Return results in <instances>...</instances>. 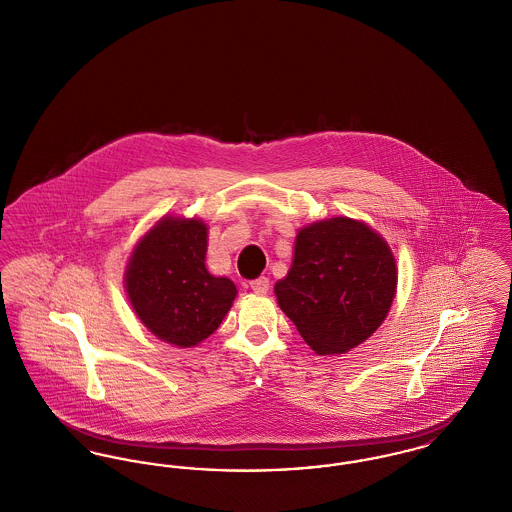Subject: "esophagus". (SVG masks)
<instances>
[{"label": "esophagus", "instance_id": "esophagus-1", "mask_svg": "<svg viewBox=\"0 0 512 512\" xmlns=\"http://www.w3.org/2000/svg\"><path fill=\"white\" fill-rule=\"evenodd\" d=\"M250 289L258 295H264L270 291V279L268 277H258V279H252L250 281Z\"/></svg>", "mask_w": 512, "mask_h": 512}]
</instances>
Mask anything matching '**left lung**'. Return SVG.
<instances>
[{
  "label": "left lung",
  "instance_id": "obj_1",
  "mask_svg": "<svg viewBox=\"0 0 512 512\" xmlns=\"http://www.w3.org/2000/svg\"><path fill=\"white\" fill-rule=\"evenodd\" d=\"M396 262L365 223L336 217L299 231L293 266L275 283L281 310L320 355L345 353L386 318L396 293Z\"/></svg>",
  "mask_w": 512,
  "mask_h": 512
}]
</instances>
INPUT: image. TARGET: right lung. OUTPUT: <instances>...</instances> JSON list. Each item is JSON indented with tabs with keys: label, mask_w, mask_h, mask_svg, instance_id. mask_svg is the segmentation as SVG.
I'll use <instances>...</instances> for the list:
<instances>
[{
	"label": "right lung",
	"mask_w": 512,
	"mask_h": 512,
	"mask_svg": "<svg viewBox=\"0 0 512 512\" xmlns=\"http://www.w3.org/2000/svg\"><path fill=\"white\" fill-rule=\"evenodd\" d=\"M207 229L196 219L167 217L137 244L126 291L139 320L178 347L209 338L237 297L227 277L205 268Z\"/></svg>",
	"instance_id": "1"
}]
</instances>
